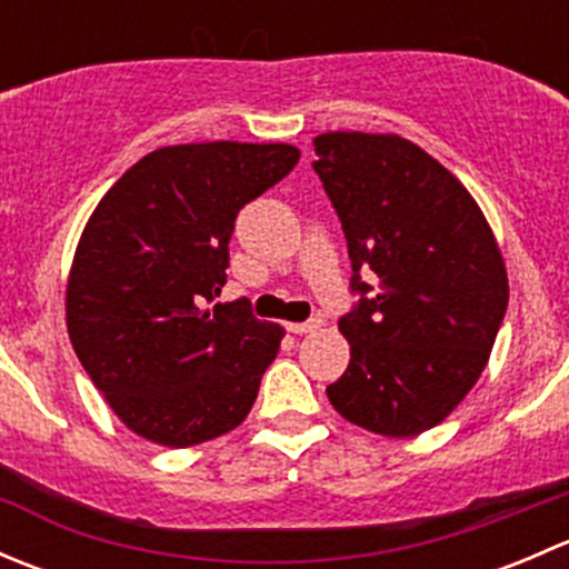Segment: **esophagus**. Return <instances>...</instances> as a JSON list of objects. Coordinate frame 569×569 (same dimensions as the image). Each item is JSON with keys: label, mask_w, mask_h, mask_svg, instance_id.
I'll use <instances>...</instances> for the list:
<instances>
[{"label": "esophagus", "mask_w": 569, "mask_h": 569, "mask_svg": "<svg viewBox=\"0 0 569 569\" xmlns=\"http://www.w3.org/2000/svg\"><path fill=\"white\" fill-rule=\"evenodd\" d=\"M321 325H325V321H321V319H311V321H289V325H286V330L295 332V336H306V332H317Z\"/></svg>", "instance_id": "esophagus-1"}]
</instances>
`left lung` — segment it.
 <instances>
[{
	"instance_id": "left-lung-1",
	"label": "left lung",
	"mask_w": 569,
	"mask_h": 569,
	"mask_svg": "<svg viewBox=\"0 0 569 569\" xmlns=\"http://www.w3.org/2000/svg\"><path fill=\"white\" fill-rule=\"evenodd\" d=\"M313 146L363 295L338 321L349 366L327 399L355 427L416 438L485 371L507 313V263L473 194L416 142L327 131ZM360 268L378 274L375 287Z\"/></svg>"
}]
</instances>
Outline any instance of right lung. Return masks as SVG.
I'll list each match as a JSON object with an SVG mask.
<instances>
[{
    "instance_id": "add662e5",
    "label": "right lung",
    "mask_w": 569,
    "mask_h": 569,
    "mask_svg": "<svg viewBox=\"0 0 569 569\" xmlns=\"http://www.w3.org/2000/svg\"><path fill=\"white\" fill-rule=\"evenodd\" d=\"M289 142H187L131 164L90 214L66 286L79 363L134 435L189 449L248 418L286 330L226 286L239 209L289 173Z\"/></svg>"
}]
</instances>
